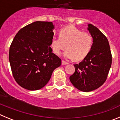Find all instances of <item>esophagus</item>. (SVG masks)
<instances>
[{
	"instance_id": "esophagus-1",
	"label": "esophagus",
	"mask_w": 120,
	"mask_h": 120,
	"mask_svg": "<svg viewBox=\"0 0 120 120\" xmlns=\"http://www.w3.org/2000/svg\"><path fill=\"white\" fill-rule=\"evenodd\" d=\"M68 62H66V61H64V60H62V65H66V64H68Z\"/></svg>"
}]
</instances>
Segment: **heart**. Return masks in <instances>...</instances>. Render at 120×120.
Returning <instances> with one entry per match:
<instances>
[{
	"instance_id": "obj_1",
	"label": "heart",
	"mask_w": 120,
	"mask_h": 120,
	"mask_svg": "<svg viewBox=\"0 0 120 120\" xmlns=\"http://www.w3.org/2000/svg\"><path fill=\"white\" fill-rule=\"evenodd\" d=\"M93 44L91 35L80 30L75 26L70 25L59 31V37H54L51 47L55 54L59 55L61 51L67 48L65 56L69 59L81 61L90 52Z\"/></svg>"
}]
</instances>
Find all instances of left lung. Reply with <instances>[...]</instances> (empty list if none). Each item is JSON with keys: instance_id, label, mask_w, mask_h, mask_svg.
<instances>
[{"instance_id": "8db88e82", "label": "left lung", "mask_w": 120, "mask_h": 120, "mask_svg": "<svg viewBox=\"0 0 120 120\" xmlns=\"http://www.w3.org/2000/svg\"><path fill=\"white\" fill-rule=\"evenodd\" d=\"M88 30L93 38V44L88 55L79 64H75V71L70 80L75 88L90 92L101 86L108 77L112 64V54L106 36L93 24Z\"/></svg>"}]
</instances>
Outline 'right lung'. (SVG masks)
I'll return each mask as SVG.
<instances>
[{
	"label": "right lung",
	"mask_w": 120,
	"mask_h": 120,
	"mask_svg": "<svg viewBox=\"0 0 120 120\" xmlns=\"http://www.w3.org/2000/svg\"><path fill=\"white\" fill-rule=\"evenodd\" d=\"M52 22L37 21L18 32L11 44L9 61L15 80L26 90L44 87L61 59L52 53Z\"/></svg>",
	"instance_id": "1"
}]
</instances>
